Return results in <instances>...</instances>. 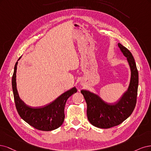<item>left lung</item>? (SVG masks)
I'll return each mask as SVG.
<instances>
[{
    "label": "left lung",
    "mask_w": 151,
    "mask_h": 151,
    "mask_svg": "<svg viewBox=\"0 0 151 151\" xmlns=\"http://www.w3.org/2000/svg\"><path fill=\"white\" fill-rule=\"evenodd\" d=\"M120 50L127 60L131 75L127 90L115 103H109L89 90H82L87 105V117L95 127L109 129L122 123L132 114L136 104L139 84V74L134 58L129 50L118 43Z\"/></svg>",
    "instance_id": "8db88e82"
}]
</instances>
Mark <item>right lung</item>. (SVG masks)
<instances>
[{
	"label": "right lung",
	"mask_w": 151,
	"mask_h": 151,
	"mask_svg": "<svg viewBox=\"0 0 151 151\" xmlns=\"http://www.w3.org/2000/svg\"><path fill=\"white\" fill-rule=\"evenodd\" d=\"M19 58L14 66L12 86L16 109L21 117L35 129L43 131H51L60 127L65 119V106L70 96L77 91L76 87L65 91L54 101L46 105L33 107L24 103L19 97L16 83V72Z\"/></svg>",
	"instance_id": "add662e5"
}]
</instances>
